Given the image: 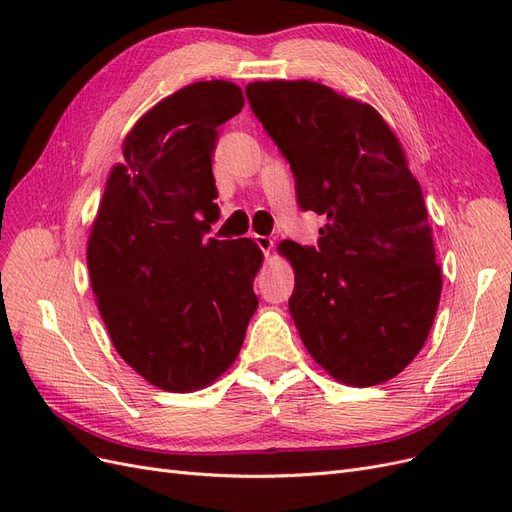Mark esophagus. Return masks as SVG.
<instances>
[{"mask_svg":"<svg viewBox=\"0 0 512 512\" xmlns=\"http://www.w3.org/2000/svg\"><path fill=\"white\" fill-rule=\"evenodd\" d=\"M254 241H256V245L260 247V250H262V254L269 256L271 247H273V239H271V237H265V235H254Z\"/></svg>","mask_w":512,"mask_h":512,"instance_id":"1","label":"esophagus"}]
</instances>
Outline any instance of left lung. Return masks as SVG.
Instances as JSON below:
<instances>
[{"label":"left lung","mask_w":512,"mask_h":512,"mask_svg":"<svg viewBox=\"0 0 512 512\" xmlns=\"http://www.w3.org/2000/svg\"><path fill=\"white\" fill-rule=\"evenodd\" d=\"M245 96L292 168L299 207L327 220L318 247L280 243L307 352L350 386L395 378L423 348L442 292L404 149L374 106L327 85L256 81Z\"/></svg>","instance_id":"obj_1"}]
</instances>
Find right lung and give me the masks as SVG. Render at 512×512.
<instances>
[{
    "label": "right lung",
    "instance_id": "add662e5",
    "mask_svg": "<svg viewBox=\"0 0 512 512\" xmlns=\"http://www.w3.org/2000/svg\"><path fill=\"white\" fill-rule=\"evenodd\" d=\"M243 91L200 81L123 141L87 245L91 290L119 356L164 391L205 389L235 363L258 299L252 239H205L220 207L211 158Z\"/></svg>",
    "mask_w": 512,
    "mask_h": 512
}]
</instances>
